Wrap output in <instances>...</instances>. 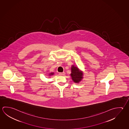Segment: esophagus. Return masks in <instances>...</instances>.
Wrapping results in <instances>:
<instances>
[{"instance_id": "obj_1", "label": "esophagus", "mask_w": 129, "mask_h": 129, "mask_svg": "<svg viewBox=\"0 0 129 129\" xmlns=\"http://www.w3.org/2000/svg\"><path fill=\"white\" fill-rule=\"evenodd\" d=\"M66 73L64 72H63V73H59V75H60V76H64L65 75Z\"/></svg>"}]
</instances>
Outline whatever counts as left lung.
Segmentation results:
<instances>
[{
	"label": "left lung",
	"instance_id": "obj_1",
	"mask_svg": "<svg viewBox=\"0 0 129 129\" xmlns=\"http://www.w3.org/2000/svg\"><path fill=\"white\" fill-rule=\"evenodd\" d=\"M70 75L71 79L74 83H79L83 78L84 73L82 71L80 70L76 66L73 64L71 67V74Z\"/></svg>",
	"mask_w": 129,
	"mask_h": 129
}]
</instances>
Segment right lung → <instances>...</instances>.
I'll list each match as a JSON object with an SVG mask.
<instances>
[{
  "label": "right lung",
  "mask_w": 129,
  "mask_h": 129,
  "mask_svg": "<svg viewBox=\"0 0 129 129\" xmlns=\"http://www.w3.org/2000/svg\"><path fill=\"white\" fill-rule=\"evenodd\" d=\"M54 75V72H51V73H49V76H52V75Z\"/></svg>",
  "instance_id": "right-lung-1"
}]
</instances>
